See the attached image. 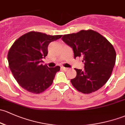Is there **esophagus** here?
Listing matches in <instances>:
<instances>
[{"label":"esophagus","instance_id":"obj_1","mask_svg":"<svg viewBox=\"0 0 125 125\" xmlns=\"http://www.w3.org/2000/svg\"><path fill=\"white\" fill-rule=\"evenodd\" d=\"M61 68H62V69H63L64 71H68V68H65V67H63V66L61 67Z\"/></svg>","mask_w":125,"mask_h":125}]
</instances>
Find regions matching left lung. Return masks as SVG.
I'll return each instance as SVG.
<instances>
[{
  "mask_svg": "<svg viewBox=\"0 0 125 125\" xmlns=\"http://www.w3.org/2000/svg\"><path fill=\"white\" fill-rule=\"evenodd\" d=\"M73 50L74 58L82 57L84 69H75L72 84L83 94H90L102 87L110 78L115 65L116 53L107 39L92 30L65 35L62 38Z\"/></svg>",
  "mask_w": 125,
  "mask_h": 125,
  "instance_id": "left-lung-1",
  "label": "left lung"
}]
</instances>
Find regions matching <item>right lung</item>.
<instances>
[{"label": "right lung", "instance_id": "1", "mask_svg": "<svg viewBox=\"0 0 125 125\" xmlns=\"http://www.w3.org/2000/svg\"><path fill=\"white\" fill-rule=\"evenodd\" d=\"M62 35H48L30 31L17 39L8 54L9 66L14 77L23 89L32 94L42 92L52 84L60 66L42 65L51 42Z\"/></svg>", "mask_w": 125, "mask_h": 125}]
</instances>
